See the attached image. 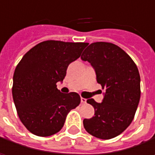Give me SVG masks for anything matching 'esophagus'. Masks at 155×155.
I'll use <instances>...</instances> for the list:
<instances>
[{"instance_id": "1", "label": "esophagus", "mask_w": 155, "mask_h": 155, "mask_svg": "<svg viewBox=\"0 0 155 155\" xmlns=\"http://www.w3.org/2000/svg\"><path fill=\"white\" fill-rule=\"evenodd\" d=\"M86 101H87V100H86V99H84V98H81V102L82 104L86 103Z\"/></svg>"}]
</instances>
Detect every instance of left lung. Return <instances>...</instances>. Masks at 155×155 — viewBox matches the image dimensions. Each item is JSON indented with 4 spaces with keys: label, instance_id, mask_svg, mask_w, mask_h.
I'll list each match as a JSON object with an SVG mask.
<instances>
[{
    "label": "left lung",
    "instance_id": "1",
    "mask_svg": "<svg viewBox=\"0 0 155 155\" xmlns=\"http://www.w3.org/2000/svg\"><path fill=\"white\" fill-rule=\"evenodd\" d=\"M81 58L91 64L98 83L105 89L101 103L87 100L95 113L91 118L83 119V127L97 138L116 137L131 124L139 103L138 69L124 50L107 42L91 44Z\"/></svg>",
    "mask_w": 155,
    "mask_h": 155
}]
</instances>
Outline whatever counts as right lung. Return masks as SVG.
<instances>
[{"label":"right lung","mask_w":155,"mask_h":155,"mask_svg":"<svg viewBox=\"0 0 155 155\" xmlns=\"http://www.w3.org/2000/svg\"><path fill=\"white\" fill-rule=\"evenodd\" d=\"M87 43L47 40L27 52L13 75L12 97L18 117L38 137H49L64 127L67 114L81 102L76 92L62 93L68 65L78 59Z\"/></svg>","instance_id":"obj_1"}]
</instances>
